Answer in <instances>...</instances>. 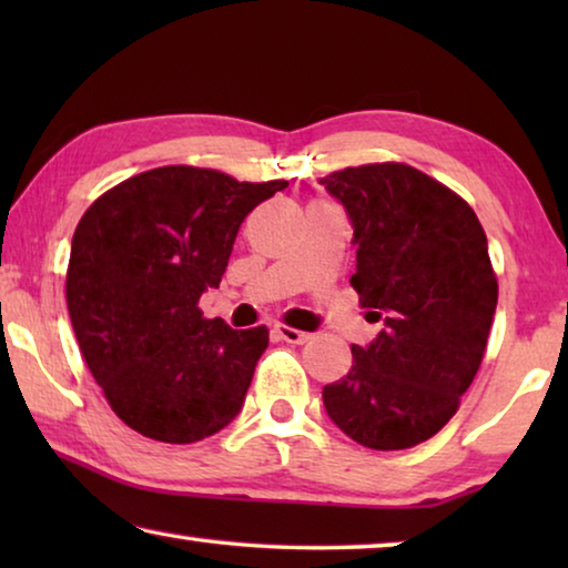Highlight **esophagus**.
Listing matches in <instances>:
<instances>
[{"mask_svg": "<svg viewBox=\"0 0 568 568\" xmlns=\"http://www.w3.org/2000/svg\"><path fill=\"white\" fill-rule=\"evenodd\" d=\"M275 333H277V338H281V341L295 343V345H303V343L311 341V333H303V331L291 328V325H283V323L275 325Z\"/></svg>", "mask_w": 568, "mask_h": 568, "instance_id": "esophagus-1", "label": "esophagus"}]
</instances>
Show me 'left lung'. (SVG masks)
Masks as SVG:
<instances>
[{
  "instance_id": "obj_1",
  "label": "left lung",
  "mask_w": 568,
  "mask_h": 568,
  "mask_svg": "<svg viewBox=\"0 0 568 568\" xmlns=\"http://www.w3.org/2000/svg\"><path fill=\"white\" fill-rule=\"evenodd\" d=\"M353 223L351 285L383 331L353 345L348 376L323 388L331 420L373 450L413 448L454 418L484 361L498 283L464 197L403 162L321 178Z\"/></svg>"
}]
</instances>
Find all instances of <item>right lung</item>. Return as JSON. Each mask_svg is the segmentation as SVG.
Wrapping results in <instances>:
<instances>
[{
    "mask_svg": "<svg viewBox=\"0 0 568 568\" xmlns=\"http://www.w3.org/2000/svg\"><path fill=\"white\" fill-rule=\"evenodd\" d=\"M285 180L237 182L220 170L165 165L100 195L67 265V311L90 373L132 430L195 444L243 408L267 328L205 318L247 213Z\"/></svg>",
    "mask_w": 568,
    "mask_h": 568,
    "instance_id": "obj_1",
    "label": "right lung"
}]
</instances>
